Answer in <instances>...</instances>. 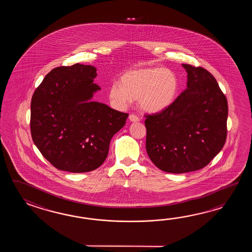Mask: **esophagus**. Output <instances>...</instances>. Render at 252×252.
Returning a JSON list of instances; mask_svg holds the SVG:
<instances>
[{
  "mask_svg": "<svg viewBox=\"0 0 252 252\" xmlns=\"http://www.w3.org/2000/svg\"><path fill=\"white\" fill-rule=\"evenodd\" d=\"M128 119H129V121L131 122V123H139V118L138 116H136V115H134V114H130L129 116H128Z\"/></svg>",
  "mask_w": 252,
  "mask_h": 252,
  "instance_id": "esophagus-1",
  "label": "esophagus"
}]
</instances>
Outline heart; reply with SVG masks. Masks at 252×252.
<instances>
[{
    "instance_id": "b5f03b06",
    "label": "heart",
    "mask_w": 252,
    "mask_h": 252,
    "mask_svg": "<svg viewBox=\"0 0 252 252\" xmlns=\"http://www.w3.org/2000/svg\"><path fill=\"white\" fill-rule=\"evenodd\" d=\"M180 87L177 74L165 67H147L128 70L108 89L110 100L119 107L128 106L139 100L145 113H160L176 101Z\"/></svg>"
}]
</instances>
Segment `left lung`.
I'll list each match as a JSON object with an SVG mask.
<instances>
[{"label": "left lung", "mask_w": 252, "mask_h": 252, "mask_svg": "<svg viewBox=\"0 0 252 252\" xmlns=\"http://www.w3.org/2000/svg\"><path fill=\"white\" fill-rule=\"evenodd\" d=\"M188 87L170 107L146 115V150L162 171L182 174L209 164L224 146L228 103L214 75L183 64Z\"/></svg>", "instance_id": "obj_1"}]
</instances>
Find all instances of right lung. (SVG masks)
Here are the masks:
<instances>
[{
  "instance_id": "1",
  "label": "right lung",
  "mask_w": 252,
  "mask_h": 252,
  "mask_svg": "<svg viewBox=\"0 0 252 252\" xmlns=\"http://www.w3.org/2000/svg\"><path fill=\"white\" fill-rule=\"evenodd\" d=\"M93 65L75 64L50 71L33 94L31 131L43 157L59 170L93 171L107 158L110 141L128 113L94 102Z\"/></svg>"
}]
</instances>
